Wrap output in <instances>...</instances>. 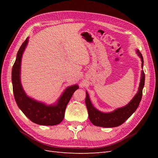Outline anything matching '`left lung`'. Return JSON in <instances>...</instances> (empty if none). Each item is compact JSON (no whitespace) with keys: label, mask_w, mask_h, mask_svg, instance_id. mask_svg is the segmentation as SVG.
<instances>
[{"label":"left lung","mask_w":158,"mask_h":158,"mask_svg":"<svg viewBox=\"0 0 158 158\" xmlns=\"http://www.w3.org/2000/svg\"><path fill=\"white\" fill-rule=\"evenodd\" d=\"M136 53L141 59L142 68H143V64H144L143 56L139 50H136ZM144 82L145 74L144 71L142 70L139 88H138V92L135 95V96L126 106L117 109L111 113H103L95 109L91 102L88 94L86 92L85 102V105H86L88 116L91 123L94 124L95 126L106 128L116 127L122 125L132 115V113L136 111L138 106H139L142 96V89L144 86Z\"/></svg>","instance_id":"8db88e82"}]
</instances>
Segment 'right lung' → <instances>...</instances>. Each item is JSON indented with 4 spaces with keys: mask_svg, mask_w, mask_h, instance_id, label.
<instances>
[{
    "mask_svg": "<svg viewBox=\"0 0 158 158\" xmlns=\"http://www.w3.org/2000/svg\"><path fill=\"white\" fill-rule=\"evenodd\" d=\"M28 42V37L19 49L16 59L12 70L13 93L18 107L33 123L40 125L52 126L59 124L63 120L65 109L78 85H73L66 88L57 102L47 106L28 97L23 91L20 81V66L22 54Z\"/></svg>",
    "mask_w": 158,
    "mask_h": 158,
    "instance_id": "right-lung-1",
    "label": "right lung"
}]
</instances>
